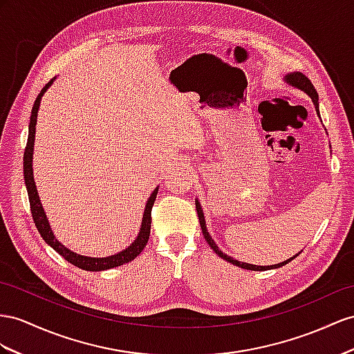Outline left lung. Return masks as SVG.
<instances>
[{
    "label": "left lung",
    "mask_w": 354,
    "mask_h": 354,
    "mask_svg": "<svg viewBox=\"0 0 354 354\" xmlns=\"http://www.w3.org/2000/svg\"><path fill=\"white\" fill-rule=\"evenodd\" d=\"M283 80H284V84H286V85L292 86V88H296V89H299V91H302V93H305L308 97H310V98L313 100V103H314V107H315V112H317V115L320 116V111H319V94H317V91H315L314 85L310 82V79H308L305 75H302L301 71H292V73H287V75L283 77ZM196 211H197L198 221H201L202 233H203V236H205L206 242L209 243V247L215 251V254H218L223 260L229 261V263H232V265H234V266L242 268V269H248V270H266V269H277V268H281V266L287 265L288 261H292L295 257H297L299 254H301V251H299L297 254H295L293 257H290V259H287V260H284V261H281V263L272 265V266H257V265H251V263H243V261H239V260L233 259V257H230V256H227V254H224V252H223L218 247H216V243L214 242V239L211 238L209 232H207V229H206V221H205V215H203L202 205H201V202L197 201V198H196Z\"/></svg>",
    "instance_id": "left-lung-1"
}]
</instances>
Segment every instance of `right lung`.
Segmentation results:
<instances>
[{"label":"right lung","instance_id":"add662e5","mask_svg":"<svg viewBox=\"0 0 354 354\" xmlns=\"http://www.w3.org/2000/svg\"><path fill=\"white\" fill-rule=\"evenodd\" d=\"M57 77H53L50 82L44 86L40 94L35 98V103L32 106L31 111V118H30V127H28V142H26V148L24 152V178H25V185H26V192H28V198H30V205H31V214H32V220L35 223V227L40 232L41 238L44 242L50 245L53 250H55L59 256L64 257L68 263L75 265L76 268H80L84 270L89 272H100V270H106V269H112L118 268L121 265L129 263V261L134 260L138 257L142 250L147 247L148 239H149V232H151V209L152 205L156 202V197L158 193V187L153 189L152 194L149 196L147 205H145V211H143V218L138 236L130 243L125 250L116 252V254L107 256V257H88L77 254V252L68 250L66 245L57 239L55 234H53V230L50 227V223L46 216V212H44V207L40 202V197L37 193V187H35V180H34V171H32V156H34V142H35V124H37V113L40 109L41 103V97L44 93L50 88V85L55 82Z\"/></svg>","mask_w":354,"mask_h":354}]
</instances>
